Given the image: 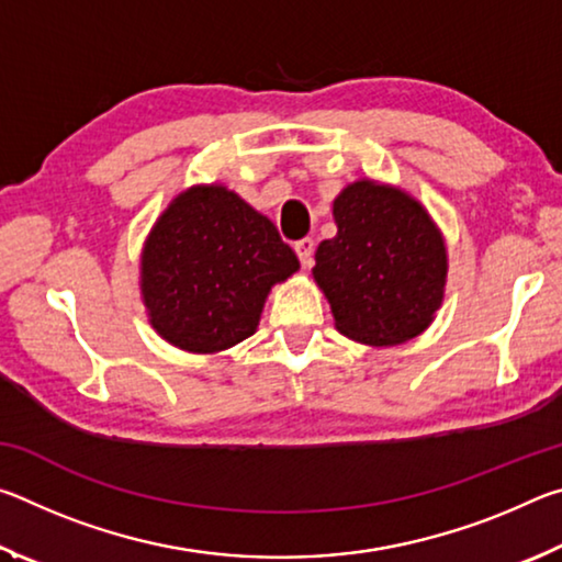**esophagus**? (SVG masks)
Segmentation results:
<instances>
[{"mask_svg":"<svg viewBox=\"0 0 562 562\" xmlns=\"http://www.w3.org/2000/svg\"><path fill=\"white\" fill-rule=\"evenodd\" d=\"M294 252H297V258L302 262V268H312V262H315V240L312 237H302V240L294 243Z\"/></svg>","mask_w":562,"mask_h":562,"instance_id":"34e87169","label":"esophagus"}]
</instances>
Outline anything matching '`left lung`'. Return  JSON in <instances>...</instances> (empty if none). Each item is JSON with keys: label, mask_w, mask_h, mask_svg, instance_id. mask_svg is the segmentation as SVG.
<instances>
[{"label": "left lung", "mask_w": 562, "mask_h": 562, "mask_svg": "<svg viewBox=\"0 0 562 562\" xmlns=\"http://www.w3.org/2000/svg\"><path fill=\"white\" fill-rule=\"evenodd\" d=\"M337 235L322 240L312 278L339 335L394 347L422 335L439 312L449 252L429 211L392 183L359 178L331 203Z\"/></svg>", "instance_id": "left-lung-1"}]
</instances>
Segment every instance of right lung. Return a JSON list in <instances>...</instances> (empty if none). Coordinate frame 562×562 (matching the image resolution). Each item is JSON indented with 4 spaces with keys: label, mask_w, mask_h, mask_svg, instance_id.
<instances>
[{
    "label": "right lung",
    "mask_w": 562,
    "mask_h": 562,
    "mask_svg": "<svg viewBox=\"0 0 562 562\" xmlns=\"http://www.w3.org/2000/svg\"><path fill=\"white\" fill-rule=\"evenodd\" d=\"M300 270L270 217L221 183L168 203L140 252V300L160 339L217 355L255 335L270 290Z\"/></svg>",
    "instance_id": "obj_1"
}]
</instances>
